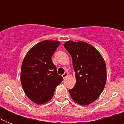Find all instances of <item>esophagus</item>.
Segmentation results:
<instances>
[{"label": "esophagus", "mask_w": 124, "mask_h": 124, "mask_svg": "<svg viewBox=\"0 0 124 124\" xmlns=\"http://www.w3.org/2000/svg\"><path fill=\"white\" fill-rule=\"evenodd\" d=\"M68 75H69V74H68V73L66 72V73L63 74V75H62V77H63V78H66L67 77H68Z\"/></svg>", "instance_id": "1"}]
</instances>
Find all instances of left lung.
Masks as SVG:
<instances>
[{"mask_svg": "<svg viewBox=\"0 0 124 124\" xmlns=\"http://www.w3.org/2000/svg\"><path fill=\"white\" fill-rule=\"evenodd\" d=\"M73 60L76 84L69 92L81 106L94 102L103 91L107 80L106 62L92 45L83 41H67L64 44Z\"/></svg>", "mask_w": 124, "mask_h": 124, "instance_id": "8db88e82", "label": "left lung"}]
</instances>
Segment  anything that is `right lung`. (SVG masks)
Segmentation results:
<instances>
[{
	"mask_svg": "<svg viewBox=\"0 0 124 124\" xmlns=\"http://www.w3.org/2000/svg\"><path fill=\"white\" fill-rule=\"evenodd\" d=\"M60 44L56 40L40 42L24 56L20 71L21 84L26 96L37 104L49 101L56 87L63 80L51 60Z\"/></svg>",
	"mask_w": 124,
	"mask_h": 124,
	"instance_id": "right-lung-1",
	"label": "right lung"
}]
</instances>
